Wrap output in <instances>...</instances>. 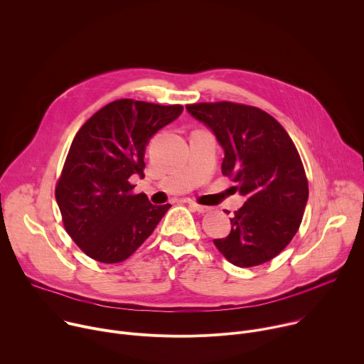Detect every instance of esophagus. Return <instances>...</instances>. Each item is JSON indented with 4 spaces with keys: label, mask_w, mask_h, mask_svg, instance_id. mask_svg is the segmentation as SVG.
I'll return each mask as SVG.
<instances>
[{
    "label": "esophagus",
    "mask_w": 364,
    "mask_h": 364,
    "mask_svg": "<svg viewBox=\"0 0 364 364\" xmlns=\"http://www.w3.org/2000/svg\"><path fill=\"white\" fill-rule=\"evenodd\" d=\"M187 203H188V205H190V209H193V210H194V212H197V213H207V212L210 210L209 207H205V205H200V204L194 203L193 200H188Z\"/></svg>",
    "instance_id": "34e87169"
}]
</instances>
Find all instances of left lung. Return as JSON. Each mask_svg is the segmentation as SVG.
<instances>
[{"mask_svg":"<svg viewBox=\"0 0 364 364\" xmlns=\"http://www.w3.org/2000/svg\"><path fill=\"white\" fill-rule=\"evenodd\" d=\"M187 112L209 128L225 151L222 173L233 176L246 198L230 219L232 230L213 243L230 264H265L292 240L308 200L299 154L269 114L232 102L194 103Z\"/></svg>","mask_w":364,"mask_h":364,"instance_id":"1","label":"left lung"}]
</instances>
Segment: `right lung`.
I'll list each match as a JSON object with an SVG mask.
<instances>
[{
	"mask_svg": "<svg viewBox=\"0 0 364 364\" xmlns=\"http://www.w3.org/2000/svg\"><path fill=\"white\" fill-rule=\"evenodd\" d=\"M181 112V105L119 99L90 117L73 138L56 201L66 232L95 261H125L171 207L131 194L129 177H144L149 139Z\"/></svg>",
	"mask_w": 364,
	"mask_h": 364,
	"instance_id": "obj_1",
	"label": "right lung"
}]
</instances>
